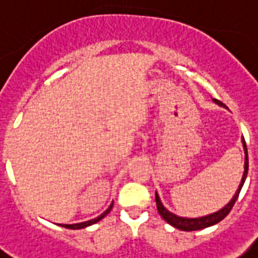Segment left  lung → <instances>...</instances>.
<instances>
[{
    "instance_id": "1",
    "label": "left lung",
    "mask_w": 258,
    "mask_h": 258,
    "mask_svg": "<svg viewBox=\"0 0 258 258\" xmlns=\"http://www.w3.org/2000/svg\"><path fill=\"white\" fill-rule=\"evenodd\" d=\"M215 102L218 104H221L223 106L222 102H219L215 99ZM243 147H244V154H246V160H244V173H243V177L242 181H240V184H239V188H237V191L233 196V198L230 200V203L223 207L222 210H219L218 212H214V214H211V215H207V217H201V218H181L177 217V215H174L172 212H169V211L162 205L159 200V196L158 194H155V201H156V208H158V212H159V215L165 221H166L169 225H172L174 228H177L180 230H185V232H191V230H198V229H204V228H208V226H212V225H215V223L221 222L223 218L226 217L228 214L230 212V210L233 208V205H235L236 200L239 197V192L242 190L243 184H244V180H246V176H247V170H248V158H247V148H246V142L243 140Z\"/></svg>"
}]
</instances>
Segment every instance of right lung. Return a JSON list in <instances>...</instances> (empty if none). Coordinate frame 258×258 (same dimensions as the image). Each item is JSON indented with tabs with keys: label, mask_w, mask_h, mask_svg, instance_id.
Wrapping results in <instances>:
<instances>
[{
	"label": "right lung",
	"mask_w": 258,
	"mask_h": 258,
	"mask_svg": "<svg viewBox=\"0 0 258 258\" xmlns=\"http://www.w3.org/2000/svg\"><path fill=\"white\" fill-rule=\"evenodd\" d=\"M111 207H113V204L107 208V210L104 211L102 215H99L98 218H95V219H91V221H86V222H81V223H74V225H60V226H64V228H67V229H82V228H86V226H89V225H93V223L99 222L100 219H103L109 212H110Z\"/></svg>",
	"instance_id": "1"
}]
</instances>
